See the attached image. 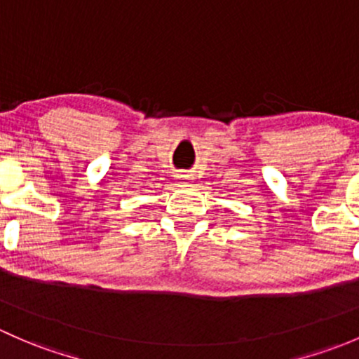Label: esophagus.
<instances>
[{
  "label": "esophagus",
  "instance_id": "esophagus-1",
  "mask_svg": "<svg viewBox=\"0 0 359 359\" xmlns=\"http://www.w3.org/2000/svg\"><path fill=\"white\" fill-rule=\"evenodd\" d=\"M180 180H181V181H184V180H188V176H180Z\"/></svg>",
  "mask_w": 359,
  "mask_h": 359
}]
</instances>
